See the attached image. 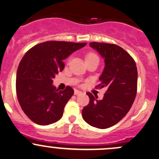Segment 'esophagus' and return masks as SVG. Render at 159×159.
I'll use <instances>...</instances> for the list:
<instances>
[{"label":"esophagus","mask_w":159,"mask_h":159,"mask_svg":"<svg viewBox=\"0 0 159 159\" xmlns=\"http://www.w3.org/2000/svg\"><path fill=\"white\" fill-rule=\"evenodd\" d=\"M82 93V92L81 91H80V90H75V95H81V94Z\"/></svg>","instance_id":"obj_1"}]
</instances>
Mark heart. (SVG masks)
I'll return each mask as SVG.
<instances>
[{
	"mask_svg": "<svg viewBox=\"0 0 159 159\" xmlns=\"http://www.w3.org/2000/svg\"><path fill=\"white\" fill-rule=\"evenodd\" d=\"M97 56L96 55V54H94L93 53H88V55L86 56V59H88V58H91V57H97Z\"/></svg>",
	"mask_w": 159,
	"mask_h": 159,
	"instance_id": "heart-1",
	"label": "heart"
}]
</instances>
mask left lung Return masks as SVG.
I'll return each instance as SVG.
<instances>
[{"mask_svg": "<svg viewBox=\"0 0 159 159\" xmlns=\"http://www.w3.org/2000/svg\"><path fill=\"white\" fill-rule=\"evenodd\" d=\"M104 59L105 67L97 88L106 87L103 98L87 93L90 98L82 110L84 120L91 126L106 129L121 121L131 108L137 95V69L135 61L121 47L106 43L91 42Z\"/></svg>", "mask_w": 159, "mask_h": 159, "instance_id": "8db88e82", "label": "left lung"}]
</instances>
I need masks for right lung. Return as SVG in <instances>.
Returning a JSON list of instances; mask_svg holds the SVG:
<instances>
[{"label":"right lung","mask_w":159,"mask_h":159,"mask_svg":"<svg viewBox=\"0 0 159 159\" xmlns=\"http://www.w3.org/2000/svg\"><path fill=\"white\" fill-rule=\"evenodd\" d=\"M86 44L46 41L31 48L22 57L16 72V95L22 111L33 122L48 125L62 118L74 90L67 86L59 90L53 79L63 70V60Z\"/></svg>","instance_id":"obj_1"}]
</instances>
